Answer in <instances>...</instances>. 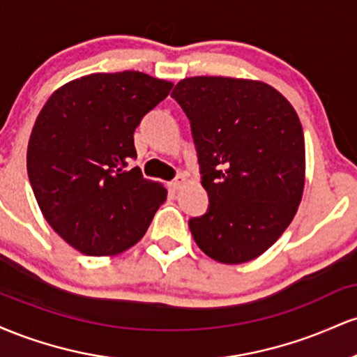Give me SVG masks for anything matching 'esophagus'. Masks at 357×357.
I'll list each match as a JSON object with an SVG mask.
<instances>
[{
    "label": "esophagus",
    "instance_id": "1",
    "mask_svg": "<svg viewBox=\"0 0 357 357\" xmlns=\"http://www.w3.org/2000/svg\"><path fill=\"white\" fill-rule=\"evenodd\" d=\"M184 181H186V179H184V176H178V178H174L173 181L169 183V188H171V190H173V191L179 190V188H181L183 184H184Z\"/></svg>",
    "mask_w": 357,
    "mask_h": 357
}]
</instances>
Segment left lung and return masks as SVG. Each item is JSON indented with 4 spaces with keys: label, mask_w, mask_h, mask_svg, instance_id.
I'll use <instances>...</instances> for the list:
<instances>
[{
    "label": "left lung",
    "mask_w": 357,
    "mask_h": 357,
    "mask_svg": "<svg viewBox=\"0 0 357 357\" xmlns=\"http://www.w3.org/2000/svg\"><path fill=\"white\" fill-rule=\"evenodd\" d=\"M171 97L190 119L204 215L190 220L196 245L221 264H243L268 250L297 213L305 144L290 102L264 82L191 77Z\"/></svg>",
    "instance_id": "1"
}]
</instances>
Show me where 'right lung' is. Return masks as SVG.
<instances>
[{
	"mask_svg": "<svg viewBox=\"0 0 357 357\" xmlns=\"http://www.w3.org/2000/svg\"><path fill=\"white\" fill-rule=\"evenodd\" d=\"M173 84L141 72L92 73L43 105L28 142L30 184L45 220L85 255H116L144 236L166 190L142 178L134 130Z\"/></svg>",
	"mask_w": 357,
	"mask_h": 357,
	"instance_id": "right-lung-1",
	"label": "right lung"
}]
</instances>
